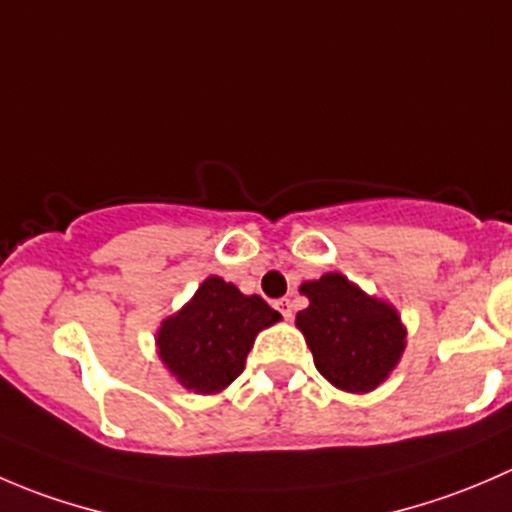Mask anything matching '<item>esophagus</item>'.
<instances>
[{
    "label": "esophagus",
    "mask_w": 512,
    "mask_h": 512,
    "mask_svg": "<svg viewBox=\"0 0 512 512\" xmlns=\"http://www.w3.org/2000/svg\"><path fill=\"white\" fill-rule=\"evenodd\" d=\"M275 307L280 309V314L287 319V322L294 317V314H292V302H289V299H280V302H275Z\"/></svg>",
    "instance_id": "34e87169"
}]
</instances>
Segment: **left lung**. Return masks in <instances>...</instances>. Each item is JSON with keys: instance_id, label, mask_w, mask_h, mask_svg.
I'll list each match as a JSON object with an SVG mask.
<instances>
[{"instance_id": "1", "label": "left lung", "mask_w": 512, "mask_h": 512, "mask_svg": "<svg viewBox=\"0 0 512 512\" xmlns=\"http://www.w3.org/2000/svg\"><path fill=\"white\" fill-rule=\"evenodd\" d=\"M299 292L309 307L297 312L294 324L312 349L319 374L347 394L379 389L406 349L399 309L366 294L342 272L302 282Z\"/></svg>"}]
</instances>
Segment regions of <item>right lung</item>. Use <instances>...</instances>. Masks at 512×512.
I'll return each mask as SVG.
<instances>
[{"instance_id":"right-lung-1","label":"right lung","mask_w":512,"mask_h":512,"mask_svg":"<svg viewBox=\"0 0 512 512\" xmlns=\"http://www.w3.org/2000/svg\"><path fill=\"white\" fill-rule=\"evenodd\" d=\"M280 319L262 297L242 294L232 282L210 275L178 312L160 322L158 359L185 391L220 394L242 374L257 334Z\"/></svg>"}]
</instances>
